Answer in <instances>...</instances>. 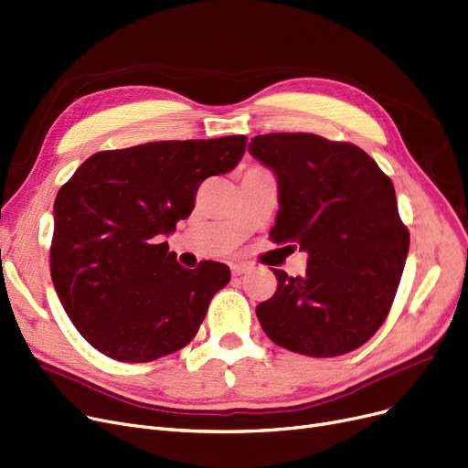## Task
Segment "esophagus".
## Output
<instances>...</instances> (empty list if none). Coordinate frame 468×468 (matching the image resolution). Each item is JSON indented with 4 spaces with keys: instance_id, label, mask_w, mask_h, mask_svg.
<instances>
[{
    "instance_id": "obj_1",
    "label": "esophagus",
    "mask_w": 468,
    "mask_h": 468,
    "mask_svg": "<svg viewBox=\"0 0 468 468\" xmlns=\"http://www.w3.org/2000/svg\"><path fill=\"white\" fill-rule=\"evenodd\" d=\"M249 270H250V263H245V261L231 263V273L233 275H242V273H247Z\"/></svg>"
}]
</instances>
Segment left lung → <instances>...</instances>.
<instances>
[{"label": "left lung", "instance_id": "1", "mask_svg": "<svg viewBox=\"0 0 468 468\" xmlns=\"http://www.w3.org/2000/svg\"><path fill=\"white\" fill-rule=\"evenodd\" d=\"M249 151L277 177L271 240L308 252L306 275L273 270L277 291L256 306L263 333L312 357L363 346L392 308L410 250L390 177L359 147L315 133L256 135Z\"/></svg>", "mask_w": 468, "mask_h": 468}]
</instances>
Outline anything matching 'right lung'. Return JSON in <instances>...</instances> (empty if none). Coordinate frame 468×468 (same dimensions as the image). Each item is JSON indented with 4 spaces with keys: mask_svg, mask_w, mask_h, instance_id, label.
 <instances>
[{
    "mask_svg": "<svg viewBox=\"0 0 468 468\" xmlns=\"http://www.w3.org/2000/svg\"><path fill=\"white\" fill-rule=\"evenodd\" d=\"M247 137L154 141L91 154L55 198L51 279L67 315L95 350L147 363L187 346L226 287V263L195 270L168 252L198 186L231 172Z\"/></svg>",
    "mask_w": 468,
    "mask_h": 468,
    "instance_id": "obj_1",
    "label": "right lung"
}]
</instances>
